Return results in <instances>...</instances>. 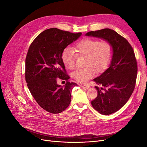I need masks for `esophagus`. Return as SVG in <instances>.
Here are the masks:
<instances>
[{
	"mask_svg": "<svg viewBox=\"0 0 147 147\" xmlns=\"http://www.w3.org/2000/svg\"><path fill=\"white\" fill-rule=\"evenodd\" d=\"M80 86L82 88H86V89H88L89 88H90V84H81Z\"/></svg>",
	"mask_w": 147,
	"mask_h": 147,
	"instance_id": "34e87169",
	"label": "esophagus"
}]
</instances>
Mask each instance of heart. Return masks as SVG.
I'll list each match as a JSON object with an SVG mask.
<instances>
[{"label": "heart", "mask_w": 147, "mask_h": 147, "mask_svg": "<svg viewBox=\"0 0 147 147\" xmlns=\"http://www.w3.org/2000/svg\"><path fill=\"white\" fill-rule=\"evenodd\" d=\"M75 52L78 56H86L84 66L86 67L74 71L72 77L79 82L85 83L92 77L94 71L99 73L107 67L112 59L113 48L109 42L83 39L75 45L74 50L68 47L62 53L61 59L66 69L72 70L75 67L77 57Z\"/></svg>", "instance_id": "obj_1"}]
</instances>
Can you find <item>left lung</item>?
Wrapping results in <instances>:
<instances>
[{
    "label": "left lung",
    "mask_w": 147,
    "mask_h": 147,
    "mask_svg": "<svg viewBox=\"0 0 147 147\" xmlns=\"http://www.w3.org/2000/svg\"><path fill=\"white\" fill-rule=\"evenodd\" d=\"M86 35L104 39L112 46L109 67L93 80L103 87L95 86L97 96L91 105L102 115L113 113L126 104L134 90L137 64L134 50L126 38L110 29L91 31Z\"/></svg>",
    "instance_id": "8db88e82"
}]
</instances>
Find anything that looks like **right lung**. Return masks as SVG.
<instances>
[{"label": "right lung", "instance_id": "add662e5", "mask_svg": "<svg viewBox=\"0 0 147 147\" xmlns=\"http://www.w3.org/2000/svg\"><path fill=\"white\" fill-rule=\"evenodd\" d=\"M82 33H71L57 28L43 31L29 47L26 58L25 78L28 87L38 104L51 113H59L68 107L71 92L77 84L69 82L62 53ZM59 78L66 83H57Z\"/></svg>", "mask_w": 147, "mask_h": 147}]
</instances>
